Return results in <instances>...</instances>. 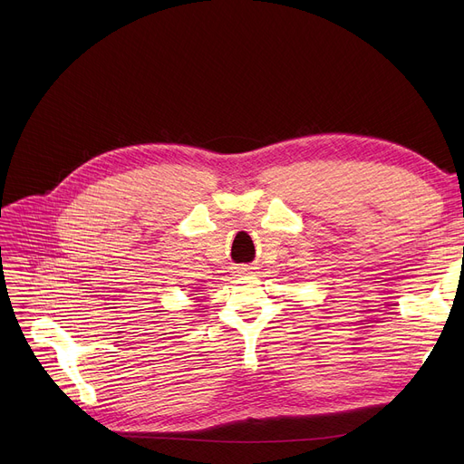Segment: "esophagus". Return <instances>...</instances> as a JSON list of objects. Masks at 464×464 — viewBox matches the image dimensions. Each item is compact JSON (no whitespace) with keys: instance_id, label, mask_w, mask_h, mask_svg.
Masks as SVG:
<instances>
[{"instance_id":"esophagus-1","label":"esophagus","mask_w":464,"mask_h":464,"mask_svg":"<svg viewBox=\"0 0 464 464\" xmlns=\"http://www.w3.org/2000/svg\"><path fill=\"white\" fill-rule=\"evenodd\" d=\"M238 273H240V275H246L248 269H245V266H242V269H238Z\"/></svg>"}]
</instances>
